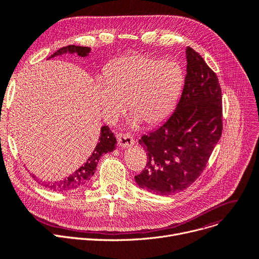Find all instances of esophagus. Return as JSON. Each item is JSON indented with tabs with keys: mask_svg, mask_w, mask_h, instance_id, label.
I'll return each mask as SVG.
<instances>
[{
	"mask_svg": "<svg viewBox=\"0 0 259 259\" xmlns=\"http://www.w3.org/2000/svg\"><path fill=\"white\" fill-rule=\"evenodd\" d=\"M116 138H117V144L121 148H129L134 145V140L128 134L118 133L116 135Z\"/></svg>",
	"mask_w": 259,
	"mask_h": 259,
	"instance_id": "obj_1",
	"label": "esophagus"
}]
</instances>
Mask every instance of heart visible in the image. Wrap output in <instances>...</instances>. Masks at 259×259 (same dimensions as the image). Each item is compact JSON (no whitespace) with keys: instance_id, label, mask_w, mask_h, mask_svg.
I'll return each mask as SVG.
<instances>
[{"instance_id":"b5f03b06","label":"heart","mask_w":259,"mask_h":259,"mask_svg":"<svg viewBox=\"0 0 259 259\" xmlns=\"http://www.w3.org/2000/svg\"><path fill=\"white\" fill-rule=\"evenodd\" d=\"M184 85L178 63L145 54H131L112 62L104 76L95 80V94L104 118L113 122L125 112L127 102L133 113L132 127L144 121L156 126L171 113Z\"/></svg>"}]
</instances>
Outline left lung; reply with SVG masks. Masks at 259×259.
Instances as JSON below:
<instances>
[{
  "label": "left lung",
  "mask_w": 259,
  "mask_h": 259,
  "mask_svg": "<svg viewBox=\"0 0 259 259\" xmlns=\"http://www.w3.org/2000/svg\"><path fill=\"white\" fill-rule=\"evenodd\" d=\"M182 97L169 118L142 137L147 167L134 178L157 195L179 193L205 169L223 131L222 89L216 74L191 47Z\"/></svg>",
  "instance_id": "left-lung-1"
}]
</instances>
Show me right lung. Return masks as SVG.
Here are the masks:
<instances>
[{
    "label": "right lung",
    "instance_id": "right-lung-1",
    "mask_svg": "<svg viewBox=\"0 0 259 259\" xmlns=\"http://www.w3.org/2000/svg\"><path fill=\"white\" fill-rule=\"evenodd\" d=\"M90 51H91L90 47L69 45L59 49L57 52H54L51 57H49V59L57 56H62L64 53H70V54L76 53L80 58H86L89 56ZM115 148H116V139L113 135V133L110 131V129L108 128V126H103L101 128L99 142L97 146H95L91 155L88 157L85 164L81 165L74 173L68 176V178H65L61 181L53 182V183L39 181L32 173H31V176L40 186L45 187L48 190H51V191L65 192V191H68V190L79 188L81 186L86 185L91 180V178L95 173V170H97L98 162L101 156L105 153L112 152L113 150H115Z\"/></svg>",
    "mask_w": 259,
    "mask_h": 259
}]
</instances>
